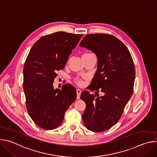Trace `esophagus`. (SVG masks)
Returning <instances> with one entry per match:
<instances>
[{"label": "esophagus", "instance_id": "esophagus-1", "mask_svg": "<svg viewBox=\"0 0 157 157\" xmlns=\"http://www.w3.org/2000/svg\"><path fill=\"white\" fill-rule=\"evenodd\" d=\"M76 92H77V99H79L80 98V95H81V89H76Z\"/></svg>", "mask_w": 157, "mask_h": 157}]
</instances>
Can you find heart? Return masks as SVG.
<instances>
[{
    "label": "heart",
    "instance_id": "1",
    "mask_svg": "<svg viewBox=\"0 0 157 157\" xmlns=\"http://www.w3.org/2000/svg\"><path fill=\"white\" fill-rule=\"evenodd\" d=\"M91 54H93V53H87L84 54L83 55H91ZM75 81L78 85H81L82 84V81L79 78H75Z\"/></svg>",
    "mask_w": 157,
    "mask_h": 157
}]
</instances>
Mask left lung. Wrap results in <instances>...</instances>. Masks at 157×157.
<instances>
[{"mask_svg":"<svg viewBox=\"0 0 157 157\" xmlns=\"http://www.w3.org/2000/svg\"><path fill=\"white\" fill-rule=\"evenodd\" d=\"M79 46L94 52L98 57V70L81 99L86 107L82 116L85 127L101 132L114 126L121 119L130 99L136 77L135 66L125 44L117 37L104 33L86 35ZM101 91L103 97H96Z\"/></svg>","mask_w":157,"mask_h":157,"instance_id":"left-lung-1","label":"left lung"}]
</instances>
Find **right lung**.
<instances>
[{
  "mask_svg": "<svg viewBox=\"0 0 157 157\" xmlns=\"http://www.w3.org/2000/svg\"><path fill=\"white\" fill-rule=\"evenodd\" d=\"M82 36L63 32L43 36L34 43L25 60L23 87L26 107L33 121L44 130L59 127L76 98L72 85L66 84L61 90H55L53 83Z\"/></svg>",
  "mask_w": 157,
  "mask_h": 157,
  "instance_id": "1",
  "label": "right lung"
}]
</instances>
